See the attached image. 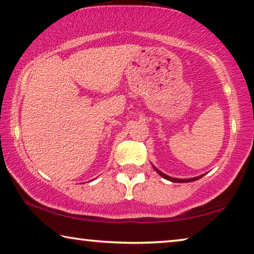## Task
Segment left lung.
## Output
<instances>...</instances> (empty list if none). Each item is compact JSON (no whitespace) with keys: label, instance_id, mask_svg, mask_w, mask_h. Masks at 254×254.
<instances>
[{"label":"left lung","instance_id":"obj_1","mask_svg":"<svg viewBox=\"0 0 254 254\" xmlns=\"http://www.w3.org/2000/svg\"><path fill=\"white\" fill-rule=\"evenodd\" d=\"M153 168H154V170L157 171V173L160 175V176L163 177L165 179H167V181H170V182H174V183H189V182H194V181H197V179H200V178L202 177V176H198V177L189 178V179H179V178H174V177H170V176H168V175L161 173V171H160L159 169H157V168H155L154 166H153Z\"/></svg>","mask_w":254,"mask_h":254}]
</instances>
